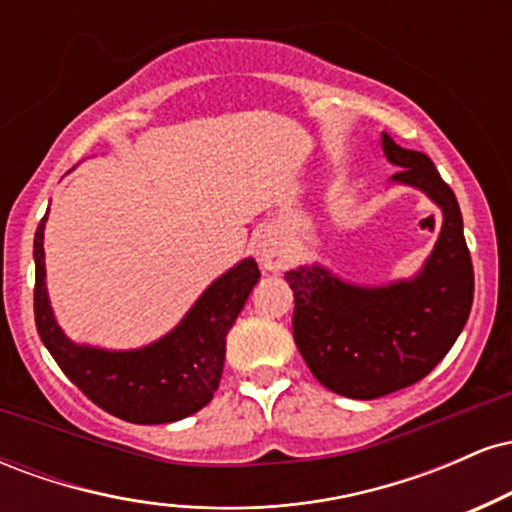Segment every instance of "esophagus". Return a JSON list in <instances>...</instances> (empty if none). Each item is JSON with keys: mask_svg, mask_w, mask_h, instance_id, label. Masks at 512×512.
I'll return each mask as SVG.
<instances>
[{"mask_svg": "<svg viewBox=\"0 0 512 512\" xmlns=\"http://www.w3.org/2000/svg\"><path fill=\"white\" fill-rule=\"evenodd\" d=\"M257 260L267 272H281V269L289 267V250H286L284 240L276 233H262L255 243Z\"/></svg>", "mask_w": 512, "mask_h": 512, "instance_id": "34e87169", "label": "esophagus"}]
</instances>
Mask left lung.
Here are the masks:
<instances>
[{
    "label": "left lung",
    "instance_id": "obj_1",
    "mask_svg": "<svg viewBox=\"0 0 512 512\" xmlns=\"http://www.w3.org/2000/svg\"><path fill=\"white\" fill-rule=\"evenodd\" d=\"M383 151L399 168L392 185L424 192L443 214L424 267L380 286L346 281L317 262L286 272L296 298L298 351L327 390L351 399H378L426 378L460 337L474 301L472 257L455 192L431 158L402 149L385 132Z\"/></svg>",
    "mask_w": 512,
    "mask_h": 512
}]
</instances>
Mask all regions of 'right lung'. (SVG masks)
<instances>
[{"label":"right lung","instance_id":"add662e5","mask_svg":"<svg viewBox=\"0 0 512 512\" xmlns=\"http://www.w3.org/2000/svg\"><path fill=\"white\" fill-rule=\"evenodd\" d=\"M45 216L33 240L35 327L57 366L93 404L129 424H173L207 407L226 361V334L260 281L252 257L214 279L168 334L139 349L76 344L52 313L45 281Z\"/></svg>","mask_w":512,"mask_h":512}]
</instances>
